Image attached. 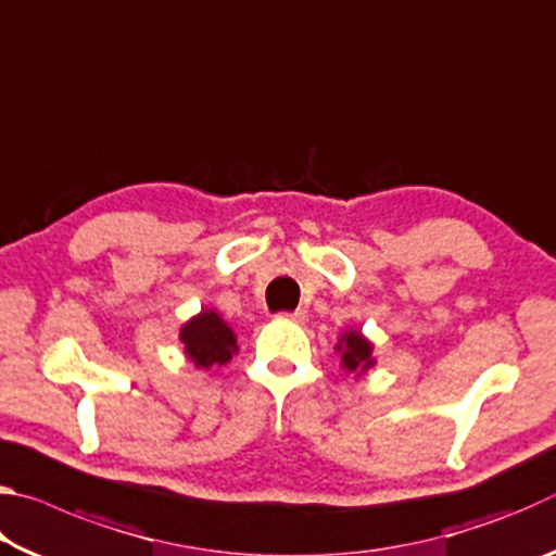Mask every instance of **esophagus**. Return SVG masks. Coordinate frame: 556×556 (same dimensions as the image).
Listing matches in <instances>:
<instances>
[{
  "mask_svg": "<svg viewBox=\"0 0 556 556\" xmlns=\"http://www.w3.org/2000/svg\"><path fill=\"white\" fill-rule=\"evenodd\" d=\"M279 318H285V321H291V324H304L306 314L304 312H291V314H281Z\"/></svg>",
  "mask_w": 556,
  "mask_h": 556,
  "instance_id": "1",
  "label": "esophagus"
}]
</instances>
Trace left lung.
Listing matches in <instances>:
<instances>
[{"mask_svg": "<svg viewBox=\"0 0 556 556\" xmlns=\"http://www.w3.org/2000/svg\"><path fill=\"white\" fill-rule=\"evenodd\" d=\"M372 348L375 345L361 331H353V328L351 331H343L336 343V353H341V368L355 375V378H361V375L368 372L375 365Z\"/></svg>", "mask_w": 556, "mask_h": 556, "instance_id": "obj_1", "label": "left lung"}]
</instances>
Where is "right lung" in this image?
<instances>
[{"label": "right lung", "mask_w": 556, "mask_h": 556, "mask_svg": "<svg viewBox=\"0 0 556 556\" xmlns=\"http://www.w3.org/2000/svg\"><path fill=\"white\" fill-rule=\"evenodd\" d=\"M178 341L184 343L188 361L203 370L230 363L232 355L240 351L238 336L215 308H203L201 314L188 318L178 331Z\"/></svg>", "instance_id": "right-lung-1"}]
</instances>
